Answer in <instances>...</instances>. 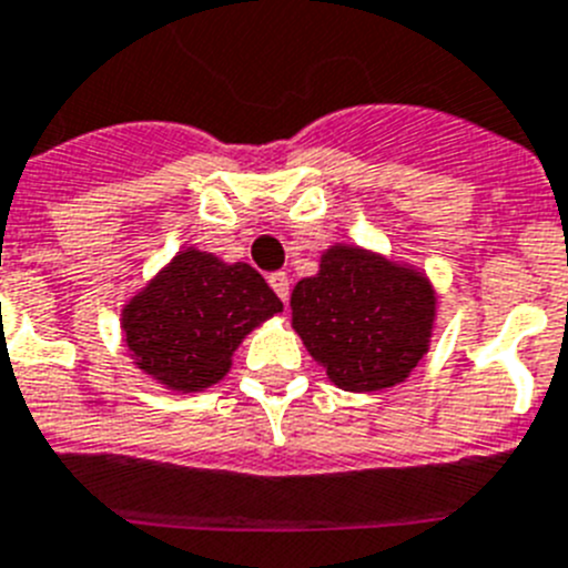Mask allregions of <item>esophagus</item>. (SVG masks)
<instances>
[{
    "label": "esophagus",
    "mask_w": 568,
    "mask_h": 568,
    "mask_svg": "<svg viewBox=\"0 0 568 568\" xmlns=\"http://www.w3.org/2000/svg\"><path fill=\"white\" fill-rule=\"evenodd\" d=\"M268 283H272L274 294L283 300V303H288V294H291V285H288V274L285 272H274L272 277H268Z\"/></svg>",
    "instance_id": "34e87169"
}]
</instances>
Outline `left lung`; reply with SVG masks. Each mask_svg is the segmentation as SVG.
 I'll return each mask as SVG.
<instances>
[{
	"label": "left lung",
	"instance_id": "1",
	"mask_svg": "<svg viewBox=\"0 0 568 568\" xmlns=\"http://www.w3.org/2000/svg\"><path fill=\"white\" fill-rule=\"evenodd\" d=\"M433 316L430 283L365 248H328L320 274L291 294V325L328 379L351 393L405 382L427 351Z\"/></svg>",
	"mask_w": 568,
	"mask_h": 568
}]
</instances>
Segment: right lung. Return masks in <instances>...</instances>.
Returning <instances> with one entry per match:
<instances>
[{
    "instance_id": "obj_1",
    "label": "right lung",
    "mask_w": 568,
    "mask_h": 568,
    "mask_svg": "<svg viewBox=\"0 0 568 568\" xmlns=\"http://www.w3.org/2000/svg\"><path fill=\"white\" fill-rule=\"evenodd\" d=\"M277 311L252 265L186 248L124 308L126 347L152 379L195 393L221 382L240 339Z\"/></svg>"
}]
</instances>
